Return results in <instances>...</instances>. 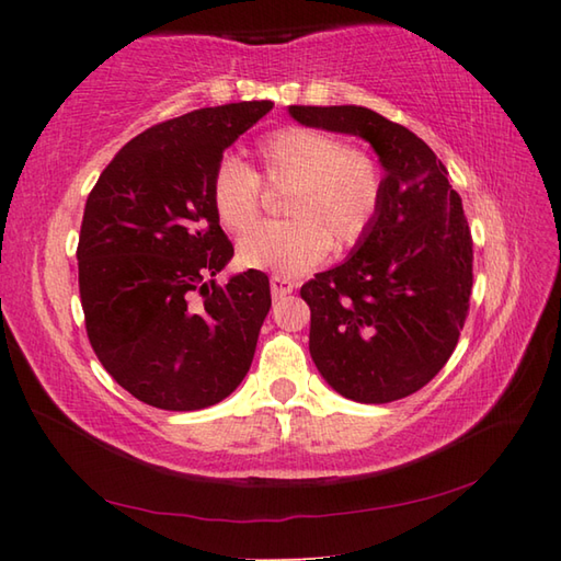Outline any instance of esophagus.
Here are the masks:
<instances>
[{
	"label": "esophagus",
	"instance_id": "esophagus-1",
	"mask_svg": "<svg viewBox=\"0 0 561 561\" xmlns=\"http://www.w3.org/2000/svg\"><path fill=\"white\" fill-rule=\"evenodd\" d=\"M270 287H272L274 299H282V296H287V294L294 291V282H289L287 277H272Z\"/></svg>",
	"mask_w": 561,
	"mask_h": 561
}]
</instances>
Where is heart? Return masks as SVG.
Returning <instances> with one entry per match:
<instances>
[{
	"mask_svg": "<svg viewBox=\"0 0 561 561\" xmlns=\"http://www.w3.org/2000/svg\"><path fill=\"white\" fill-rule=\"evenodd\" d=\"M257 173L236 157H224L211 175L214 217L241 233L262 209V184L287 187L282 209L289 219L255 226L238 241L243 267L294 277L316 267L330 248L359 245L383 205V169L371 151L344 145L316 127L287 125L255 147Z\"/></svg>",
	"mask_w": 561,
	"mask_h": 561,
	"instance_id": "heart-1",
	"label": "heart"
}]
</instances>
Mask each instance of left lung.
Returning a JSON list of instances; mask_svg holds the SVG:
<instances>
[{
  "label": "left lung",
  "instance_id": "1",
  "mask_svg": "<svg viewBox=\"0 0 561 561\" xmlns=\"http://www.w3.org/2000/svg\"><path fill=\"white\" fill-rule=\"evenodd\" d=\"M306 127L364 137L383 163V205L342 265L301 287L308 347L328 383L383 404L424 388L456 350L472 294V236L446 165L408 127L362 105H291Z\"/></svg>",
  "mask_w": 561,
  "mask_h": 561
}]
</instances>
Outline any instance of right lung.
<instances>
[{"label": "right lung", "mask_w": 561, "mask_h": 561, "mask_svg": "<svg viewBox=\"0 0 561 561\" xmlns=\"http://www.w3.org/2000/svg\"><path fill=\"white\" fill-rule=\"evenodd\" d=\"M270 111L245 101L153 125L89 193L77 245L87 335L105 371L151 408L205 410L253 364L270 279L260 270L214 279L233 245L209 185L224 149Z\"/></svg>", "instance_id": "add662e5"}]
</instances>
